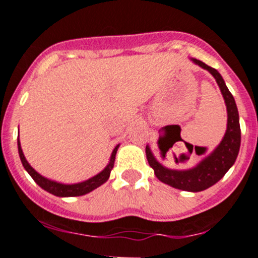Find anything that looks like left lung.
<instances>
[{
	"mask_svg": "<svg viewBox=\"0 0 258 258\" xmlns=\"http://www.w3.org/2000/svg\"><path fill=\"white\" fill-rule=\"evenodd\" d=\"M194 62L202 69L208 70L215 78L220 88L228 110V127L225 136L220 145L208 158L204 159L197 167L189 170H172L164 168L160 163L156 162V159L154 158L148 146H146V158L158 179L162 180L163 183L183 191L200 192L214 186L234 164L240 148V126L237 104L232 93L228 90L227 85L224 83L221 75L215 69L208 66L200 59H194Z\"/></svg>",
	"mask_w": 258,
	"mask_h": 258,
	"instance_id": "8db88e82",
	"label": "left lung"
}]
</instances>
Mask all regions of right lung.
<instances>
[{"instance_id": "1", "label": "right lung", "mask_w": 258, "mask_h": 258, "mask_svg": "<svg viewBox=\"0 0 258 258\" xmlns=\"http://www.w3.org/2000/svg\"><path fill=\"white\" fill-rule=\"evenodd\" d=\"M18 148H19V155H20L21 163H23L24 168L26 169V172L31 175V178L35 180V183L38 186L42 187L43 189H45L49 194L54 195V196H59V197H72V196H83V195L89 194L93 189H95L96 187L102 186L104 182H107V179L109 178L110 170H112L113 165H114V159H115V154H117V149L118 146H115L114 150H113L112 156H110L109 164L104 168V170L99 173V174H96L95 177L90 178V179L85 180V182H81V183H76V184H62V183H57V182H53V180L47 179V178L42 177L39 173L35 172L33 168L29 165V163L26 162L25 156H24L23 150H21L20 146V141L18 140Z\"/></svg>"}]
</instances>
